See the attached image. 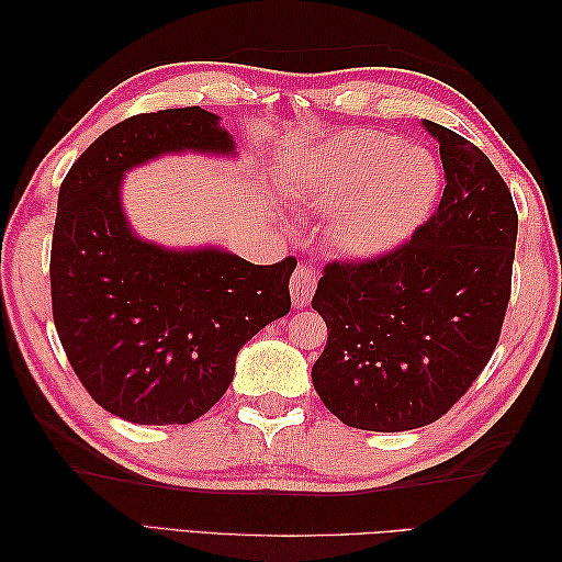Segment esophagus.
<instances>
[{"mask_svg": "<svg viewBox=\"0 0 562 562\" xmlns=\"http://www.w3.org/2000/svg\"><path fill=\"white\" fill-rule=\"evenodd\" d=\"M316 282H318V270L312 266V262H300L292 274V284H290L294 306L308 304V300H312V294L316 290Z\"/></svg>", "mask_w": 562, "mask_h": 562, "instance_id": "1", "label": "esophagus"}]
</instances>
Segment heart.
<instances>
[{"label": "heart", "mask_w": 562, "mask_h": 562, "mask_svg": "<svg viewBox=\"0 0 562 562\" xmlns=\"http://www.w3.org/2000/svg\"><path fill=\"white\" fill-rule=\"evenodd\" d=\"M439 186L432 151L379 130H348L296 171L292 193L316 210L338 207L333 241L345 254L376 256L415 232Z\"/></svg>", "instance_id": "1"}]
</instances>
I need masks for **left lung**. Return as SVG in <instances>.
<instances>
[{"label": "left lung", "instance_id": "1", "mask_svg": "<svg viewBox=\"0 0 562 562\" xmlns=\"http://www.w3.org/2000/svg\"><path fill=\"white\" fill-rule=\"evenodd\" d=\"M425 127L447 178L432 217L384 254L328 262L312 300L328 328L314 389L338 420L372 432L449 413L491 362L512 294L507 183L473 142Z\"/></svg>", "mask_w": 562, "mask_h": 562}]
</instances>
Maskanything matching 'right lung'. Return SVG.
<instances>
[{"label": "right lung", "instance_id": "obj_1", "mask_svg": "<svg viewBox=\"0 0 562 562\" xmlns=\"http://www.w3.org/2000/svg\"><path fill=\"white\" fill-rule=\"evenodd\" d=\"M234 151L220 117L190 109L113 125L59 186L50 250L53 318L75 374L103 411L135 425H188L234 379L236 352L290 314L296 258L254 266L224 250L139 241L121 178L164 151Z\"/></svg>", "mask_w": 562, "mask_h": 562}]
</instances>
